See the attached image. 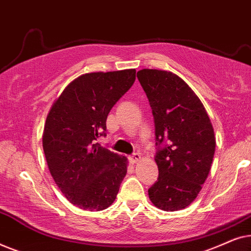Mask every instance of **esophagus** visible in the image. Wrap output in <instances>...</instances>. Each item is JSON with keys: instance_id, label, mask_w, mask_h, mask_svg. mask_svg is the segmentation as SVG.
<instances>
[{"instance_id": "34e87169", "label": "esophagus", "mask_w": 251, "mask_h": 251, "mask_svg": "<svg viewBox=\"0 0 251 251\" xmlns=\"http://www.w3.org/2000/svg\"><path fill=\"white\" fill-rule=\"evenodd\" d=\"M140 159H142V155H140L139 153L132 154V155L129 157L130 162H131V163H137V162H138V161H140Z\"/></svg>"}]
</instances>
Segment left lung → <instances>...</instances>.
<instances>
[{"label": "left lung", "mask_w": 251, "mask_h": 251, "mask_svg": "<svg viewBox=\"0 0 251 251\" xmlns=\"http://www.w3.org/2000/svg\"><path fill=\"white\" fill-rule=\"evenodd\" d=\"M155 125L157 181L149 197L156 208L177 211L190 205L207 179L216 138L203 104L188 84L167 71H139Z\"/></svg>", "instance_id": "1"}]
</instances>
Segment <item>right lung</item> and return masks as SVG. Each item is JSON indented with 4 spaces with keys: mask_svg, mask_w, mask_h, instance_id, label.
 <instances>
[{
    "mask_svg": "<svg viewBox=\"0 0 251 251\" xmlns=\"http://www.w3.org/2000/svg\"><path fill=\"white\" fill-rule=\"evenodd\" d=\"M135 80L136 70L81 75L47 116L42 144L50 174L65 198L83 210L108 208L126 175L128 159L96 140L105 135L109 111Z\"/></svg>",
    "mask_w": 251,
    "mask_h": 251,
    "instance_id": "1",
    "label": "right lung"
}]
</instances>
